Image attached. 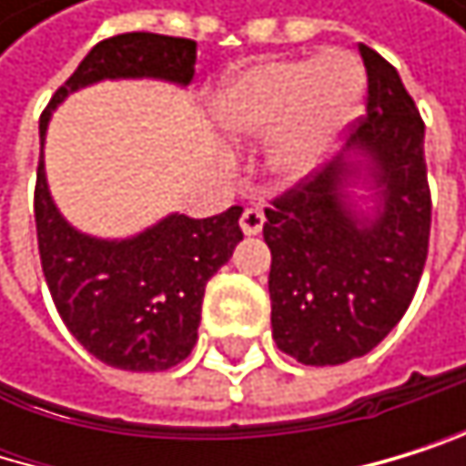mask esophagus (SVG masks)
Instances as JSON below:
<instances>
[{"mask_svg": "<svg viewBox=\"0 0 466 466\" xmlns=\"http://www.w3.org/2000/svg\"><path fill=\"white\" fill-rule=\"evenodd\" d=\"M262 223H265V212L259 207H248L243 215H240V228H243V235L254 238L262 231Z\"/></svg>", "mask_w": 466, "mask_h": 466, "instance_id": "1", "label": "esophagus"}]
</instances>
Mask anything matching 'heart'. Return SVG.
I'll list each match as a JSON object with an SVG mask.
<instances>
[{
	"label": "heart",
	"instance_id": "heart-1",
	"mask_svg": "<svg viewBox=\"0 0 466 466\" xmlns=\"http://www.w3.org/2000/svg\"><path fill=\"white\" fill-rule=\"evenodd\" d=\"M366 72L347 49L310 58L265 61L231 80L215 100L223 128L238 139H265V162L279 181L316 170L358 114Z\"/></svg>",
	"mask_w": 466,
	"mask_h": 466
}]
</instances>
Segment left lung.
Returning a JSON list of instances; mask_svg holds the SVG:
<instances>
[{
	"label": "left lung",
	"mask_w": 466,
	"mask_h": 466,
	"mask_svg": "<svg viewBox=\"0 0 466 466\" xmlns=\"http://www.w3.org/2000/svg\"><path fill=\"white\" fill-rule=\"evenodd\" d=\"M366 114L347 150L265 209L277 347L304 366L371 352L397 327L428 259L431 187L425 122L397 69L360 44ZM369 175L375 212L360 218L346 187Z\"/></svg>",
	"instance_id": "8db88e82"
}]
</instances>
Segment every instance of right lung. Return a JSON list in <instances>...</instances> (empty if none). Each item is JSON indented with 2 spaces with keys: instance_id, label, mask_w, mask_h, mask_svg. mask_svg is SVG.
Listing matches in <instances>:
<instances>
[{
  "instance_id": "1",
  "label": "right lung",
  "mask_w": 466,
  "mask_h": 466,
  "mask_svg": "<svg viewBox=\"0 0 466 466\" xmlns=\"http://www.w3.org/2000/svg\"><path fill=\"white\" fill-rule=\"evenodd\" d=\"M195 41L122 33L100 41L41 114V147L52 111L83 86L116 77H158L187 86ZM35 231L44 279L69 332L97 360L128 371L181 363L198 341L207 282L243 240V207L212 218L167 215L128 240H97L72 228L46 187L44 156L35 178Z\"/></svg>"
}]
</instances>
